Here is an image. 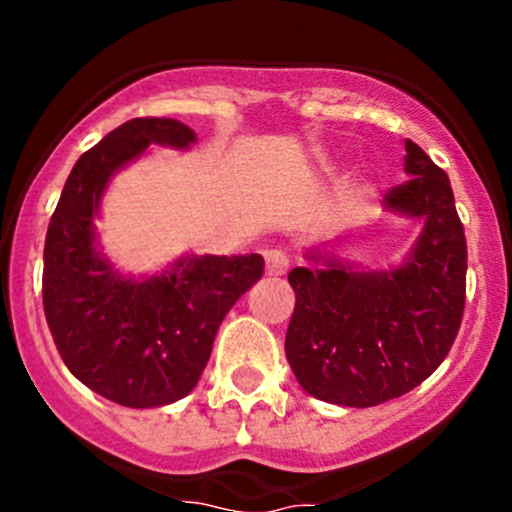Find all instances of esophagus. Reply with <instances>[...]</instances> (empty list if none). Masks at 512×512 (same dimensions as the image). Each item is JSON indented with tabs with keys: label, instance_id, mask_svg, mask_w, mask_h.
Instances as JSON below:
<instances>
[{
	"label": "esophagus",
	"instance_id": "esophagus-1",
	"mask_svg": "<svg viewBox=\"0 0 512 512\" xmlns=\"http://www.w3.org/2000/svg\"><path fill=\"white\" fill-rule=\"evenodd\" d=\"M289 260L282 250H267L265 252V272L267 277H282L287 275Z\"/></svg>",
	"mask_w": 512,
	"mask_h": 512
}]
</instances>
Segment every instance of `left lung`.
Here are the masks:
<instances>
[{
  "label": "left lung",
  "instance_id": "8db88e82",
  "mask_svg": "<svg viewBox=\"0 0 512 512\" xmlns=\"http://www.w3.org/2000/svg\"><path fill=\"white\" fill-rule=\"evenodd\" d=\"M404 185L389 213L421 223L414 247L389 270H361L319 247L294 267L285 352L299 386L337 406H379L416 389L456 339L466 304V235L448 175L406 141Z\"/></svg>",
  "mask_w": 512,
  "mask_h": 512
}]
</instances>
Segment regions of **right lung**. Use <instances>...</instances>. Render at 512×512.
Instances as JSON below:
<instances>
[{"instance_id":"obj_1","label":"right lung","mask_w":512,"mask_h":512,"mask_svg":"<svg viewBox=\"0 0 512 512\" xmlns=\"http://www.w3.org/2000/svg\"><path fill=\"white\" fill-rule=\"evenodd\" d=\"M175 118H133L76 160L44 245L46 324L71 374L113 404L153 409L198 384L220 322L265 270L262 255H183L156 275H123L94 220L118 170L148 146L188 151Z\"/></svg>"}]
</instances>
